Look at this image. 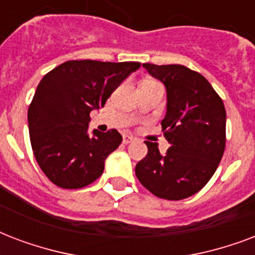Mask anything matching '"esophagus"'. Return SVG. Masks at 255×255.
Listing matches in <instances>:
<instances>
[{"instance_id": "1", "label": "esophagus", "mask_w": 255, "mask_h": 255, "mask_svg": "<svg viewBox=\"0 0 255 255\" xmlns=\"http://www.w3.org/2000/svg\"><path fill=\"white\" fill-rule=\"evenodd\" d=\"M135 141V138L133 137V135H124V143H131V142Z\"/></svg>"}]
</instances>
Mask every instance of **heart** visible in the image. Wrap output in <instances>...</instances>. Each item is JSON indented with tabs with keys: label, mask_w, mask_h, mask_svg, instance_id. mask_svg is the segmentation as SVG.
Returning <instances> with one entry per match:
<instances>
[{
	"label": "heart",
	"mask_w": 255,
	"mask_h": 255,
	"mask_svg": "<svg viewBox=\"0 0 255 255\" xmlns=\"http://www.w3.org/2000/svg\"><path fill=\"white\" fill-rule=\"evenodd\" d=\"M145 82H150V81H145Z\"/></svg>",
	"instance_id": "b5f03b06"
}]
</instances>
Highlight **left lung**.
<instances>
[{
    "label": "left lung",
    "mask_w": 255,
    "mask_h": 255,
    "mask_svg": "<svg viewBox=\"0 0 255 255\" xmlns=\"http://www.w3.org/2000/svg\"><path fill=\"white\" fill-rule=\"evenodd\" d=\"M166 88V116L161 122L170 143L166 154L146 141L147 154L135 166L143 186L163 199L195 194L216 173L226 143V110L221 97L199 73L182 65L143 64Z\"/></svg>",
    "instance_id": "8db88e82"
}]
</instances>
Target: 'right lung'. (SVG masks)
<instances>
[{
    "label": "right lung",
    "instance_id": "obj_1",
    "mask_svg": "<svg viewBox=\"0 0 255 255\" xmlns=\"http://www.w3.org/2000/svg\"><path fill=\"white\" fill-rule=\"evenodd\" d=\"M141 66L139 62L66 61L43 76L27 110L29 135L41 170L62 189L94 182L122 142L116 129L88 133L90 112Z\"/></svg>",
    "mask_w": 255,
    "mask_h": 255
}]
</instances>
